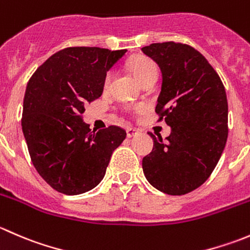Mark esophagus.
Returning <instances> with one entry per match:
<instances>
[{
    "label": "esophagus",
    "instance_id": "34e87169",
    "mask_svg": "<svg viewBox=\"0 0 250 250\" xmlns=\"http://www.w3.org/2000/svg\"><path fill=\"white\" fill-rule=\"evenodd\" d=\"M139 133V130L135 129V128H127V137L128 138H133Z\"/></svg>",
    "mask_w": 250,
    "mask_h": 250
}]
</instances>
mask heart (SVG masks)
<instances>
[{"label":"heart","instance_id":"obj_1","mask_svg":"<svg viewBox=\"0 0 250 250\" xmlns=\"http://www.w3.org/2000/svg\"><path fill=\"white\" fill-rule=\"evenodd\" d=\"M130 69H132L133 74H134V76L138 78V81L139 82H144L145 80H147V78L152 77V76H157V66H156L155 62H152L151 59H148V58H138V59H135L134 62H132V65H130ZM111 78H112V72H109V74L105 76V80H104V85L106 87V85H109V83L111 82Z\"/></svg>","mask_w":250,"mask_h":250}]
</instances>
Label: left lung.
I'll return each mask as SVG.
<instances>
[{"label":"left lung","instance_id":"obj_1","mask_svg":"<svg viewBox=\"0 0 250 250\" xmlns=\"http://www.w3.org/2000/svg\"><path fill=\"white\" fill-rule=\"evenodd\" d=\"M141 50L162 72L156 112L172 129L165 141L148 133L153 148L143 158L144 174L161 192L185 195L209 178L225 148V88L208 60L191 46L163 42Z\"/></svg>","mask_w":250,"mask_h":250}]
</instances>
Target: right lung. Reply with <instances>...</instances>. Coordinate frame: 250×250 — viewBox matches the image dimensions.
<instances>
[{"label": "right lung", "mask_w": 250, "mask_h": 250, "mask_svg": "<svg viewBox=\"0 0 250 250\" xmlns=\"http://www.w3.org/2000/svg\"><path fill=\"white\" fill-rule=\"evenodd\" d=\"M127 49L69 47L48 58L29 80L21 128L32 165L58 192L75 196L104 178L113 151L125 139L116 125L92 130L84 104L98 99L106 72Z\"/></svg>", "instance_id": "obj_1"}]
</instances>
